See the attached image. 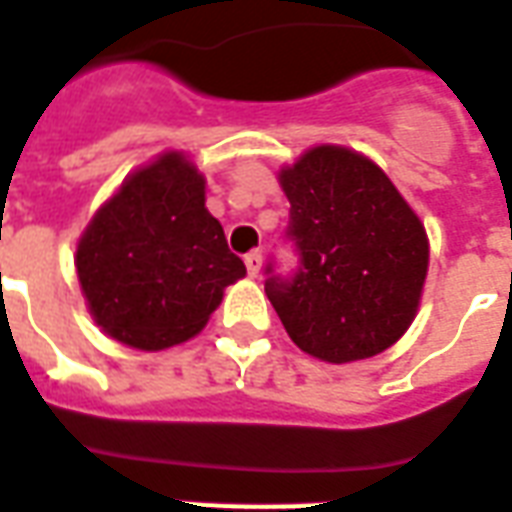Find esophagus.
Instances as JSON below:
<instances>
[{
    "label": "esophagus",
    "instance_id": "1",
    "mask_svg": "<svg viewBox=\"0 0 512 512\" xmlns=\"http://www.w3.org/2000/svg\"><path fill=\"white\" fill-rule=\"evenodd\" d=\"M244 263L249 276H257L260 274V268H263V255H260V252H249V255L244 257Z\"/></svg>",
    "mask_w": 512,
    "mask_h": 512
}]
</instances>
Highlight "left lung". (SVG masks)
Listing matches in <instances>:
<instances>
[{
  "instance_id": "8db88e82",
  "label": "left lung",
  "mask_w": 512,
  "mask_h": 512,
  "mask_svg": "<svg viewBox=\"0 0 512 512\" xmlns=\"http://www.w3.org/2000/svg\"><path fill=\"white\" fill-rule=\"evenodd\" d=\"M290 200L285 238L298 266H266V295L298 347L328 363L388 350L418 309L429 238L372 160L317 146L279 173Z\"/></svg>"
}]
</instances>
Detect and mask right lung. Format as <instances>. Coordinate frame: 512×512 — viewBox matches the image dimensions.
Returning a JSON list of instances; mask_svg holds the SVG:
<instances>
[{"mask_svg":"<svg viewBox=\"0 0 512 512\" xmlns=\"http://www.w3.org/2000/svg\"><path fill=\"white\" fill-rule=\"evenodd\" d=\"M75 266L94 320L138 350L187 342L246 274L206 211L203 176L176 151L132 173L94 214Z\"/></svg>","mask_w":512,"mask_h":512,"instance_id":"right-lung-1","label":"right lung"}]
</instances>
